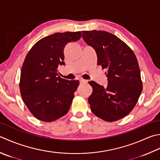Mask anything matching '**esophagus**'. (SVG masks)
Masks as SVG:
<instances>
[{
  "mask_svg": "<svg viewBox=\"0 0 160 160\" xmlns=\"http://www.w3.org/2000/svg\"><path fill=\"white\" fill-rule=\"evenodd\" d=\"M87 82H88V81L86 80H84V79H80V83H87Z\"/></svg>",
  "mask_w": 160,
  "mask_h": 160,
  "instance_id": "esophagus-1",
  "label": "esophagus"
}]
</instances>
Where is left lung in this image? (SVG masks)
<instances>
[{
  "label": "left lung",
  "mask_w": 160,
  "mask_h": 160,
  "mask_svg": "<svg viewBox=\"0 0 160 160\" xmlns=\"http://www.w3.org/2000/svg\"><path fill=\"white\" fill-rule=\"evenodd\" d=\"M82 38L96 51L98 65L108 69L107 87L89 82L93 88L88 98L91 110L105 121L121 119L134 109L143 89L136 55L126 43L105 31H82Z\"/></svg>",
  "instance_id": "obj_1"
}]
</instances>
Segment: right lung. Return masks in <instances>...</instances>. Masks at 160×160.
<instances>
[{
	"instance_id": "add662e5",
	"label": "right lung",
	"mask_w": 160,
	"mask_h": 160,
	"mask_svg": "<svg viewBox=\"0 0 160 160\" xmlns=\"http://www.w3.org/2000/svg\"><path fill=\"white\" fill-rule=\"evenodd\" d=\"M80 37L81 32L52 34L38 41L28 52L21 71L19 89L22 100L38 120L54 121L69 110L80 82L62 78L58 68L64 64L65 46Z\"/></svg>"
}]
</instances>
